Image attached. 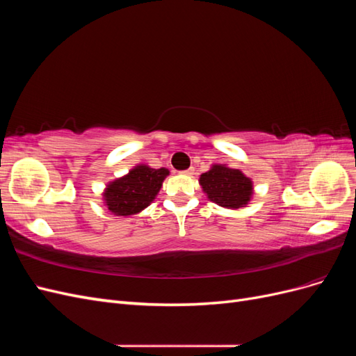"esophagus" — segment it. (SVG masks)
Returning <instances> with one entry per match:
<instances>
[{
	"label": "esophagus",
	"mask_w": 356,
	"mask_h": 356,
	"mask_svg": "<svg viewBox=\"0 0 356 356\" xmlns=\"http://www.w3.org/2000/svg\"><path fill=\"white\" fill-rule=\"evenodd\" d=\"M193 172H195V168H190V169L182 172V174H184V175H193Z\"/></svg>",
	"instance_id": "obj_1"
}]
</instances>
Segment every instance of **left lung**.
I'll return each instance as SVG.
<instances>
[{"label": "left lung", "instance_id": "left-lung-1", "mask_svg": "<svg viewBox=\"0 0 356 356\" xmlns=\"http://www.w3.org/2000/svg\"><path fill=\"white\" fill-rule=\"evenodd\" d=\"M199 182L208 199L224 208H242L252 196V181L239 169L213 165L200 175Z\"/></svg>", "mask_w": 356, "mask_h": 356}]
</instances>
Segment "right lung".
Here are the masks:
<instances>
[{
    "label": "right lung",
    "instance_id": "add662e5",
    "mask_svg": "<svg viewBox=\"0 0 356 356\" xmlns=\"http://www.w3.org/2000/svg\"><path fill=\"white\" fill-rule=\"evenodd\" d=\"M168 175L169 170L165 168L153 169L145 165L134 168L106 187L104 193L106 207L118 217L138 213L154 200Z\"/></svg>",
    "mask_w": 356,
    "mask_h": 356
}]
</instances>
